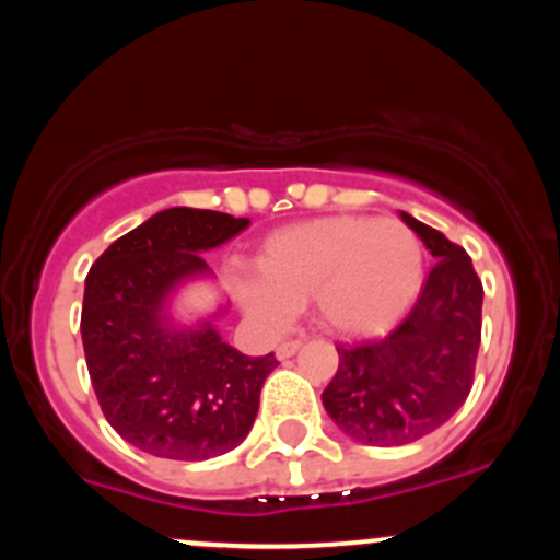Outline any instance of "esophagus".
<instances>
[{
	"label": "esophagus",
	"mask_w": 560,
	"mask_h": 560,
	"mask_svg": "<svg viewBox=\"0 0 560 560\" xmlns=\"http://www.w3.org/2000/svg\"><path fill=\"white\" fill-rule=\"evenodd\" d=\"M302 347V339H289V342H281L279 350H276V355L281 358V361H287V358H292L294 352H298Z\"/></svg>",
	"instance_id": "1"
}]
</instances>
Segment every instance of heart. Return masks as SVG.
<instances>
[{
    "label": "heart",
    "mask_w": 560,
    "mask_h": 560,
    "mask_svg": "<svg viewBox=\"0 0 560 560\" xmlns=\"http://www.w3.org/2000/svg\"><path fill=\"white\" fill-rule=\"evenodd\" d=\"M259 281H244V311L262 326H284L313 300L326 329L371 337L405 316L423 284V244L395 218L334 215L298 223L262 244Z\"/></svg>",
    "instance_id": "1"
}]
</instances>
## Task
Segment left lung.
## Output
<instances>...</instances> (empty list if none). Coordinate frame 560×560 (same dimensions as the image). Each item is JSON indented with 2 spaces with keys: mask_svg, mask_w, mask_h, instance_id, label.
<instances>
[{
  "mask_svg": "<svg viewBox=\"0 0 560 560\" xmlns=\"http://www.w3.org/2000/svg\"><path fill=\"white\" fill-rule=\"evenodd\" d=\"M436 262L413 311L376 342L339 345L326 413L363 445H408L453 419L474 384L481 342V279L464 247L402 213Z\"/></svg>",
  "mask_w": 560,
  "mask_h": 560,
  "instance_id": "1",
  "label": "left lung"
}]
</instances>
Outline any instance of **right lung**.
I'll use <instances>...</instances> for the list:
<instances>
[{"mask_svg":"<svg viewBox=\"0 0 560 560\" xmlns=\"http://www.w3.org/2000/svg\"><path fill=\"white\" fill-rule=\"evenodd\" d=\"M247 218L171 208L115 240L86 276L81 339L89 376L110 427L158 458L208 460L253 429L273 352L242 355L210 320L171 324V292L208 273L199 253L229 242Z\"/></svg>","mask_w":560,"mask_h":560,"instance_id":"right-lung-1","label":"right lung"}]
</instances>
